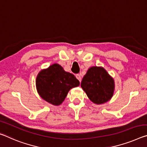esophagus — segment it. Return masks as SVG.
<instances>
[{
  "instance_id": "1",
  "label": "esophagus",
  "mask_w": 147,
  "mask_h": 147,
  "mask_svg": "<svg viewBox=\"0 0 147 147\" xmlns=\"http://www.w3.org/2000/svg\"><path fill=\"white\" fill-rule=\"evenodd\" d=\"M76 78H77L79 81H80V82H81V80H82V78H81V76H80V74H76Z\"/></svg>"
}]
</instances>
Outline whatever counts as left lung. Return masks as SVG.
<instances>
[{
  "label": "left lung",
  "mask_w": 147,
  "mask_h": 147,
  "mask_svg": "<svg viewBox=\"0 0 147 147\" xmlns=\"http://www.w3.org/2000/svg\"><path fill=\"white\" fill-rule=\"evenodd\" d=\"M81 87L89 99L96 104L108 101L113 95L114 80L103 67H91L82 78Z\"/></svg>",
  "instance_id": "left-lung-1"
}]
</instances>
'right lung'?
Returning a JSON list of instances; mask_svg holds the SVG:
<instances>
[{
  "mask_svg": "<svg viewBox=\"0 0 147 147\" xmlns=\"http://www.w3.org/2000/svg\"><path fill=\"white\" fill-rule=\"evenodd\" d=\"M80 85L74 74L64 71L58 64L42 70L36 77V86L42 98L53 105H59L71 88Z\"/></svg>",
  "mask_w": 147,
  "mask_h": 147,
  "instance_id": "add662e5",
  "label": "right lung"
}]
</instances>
